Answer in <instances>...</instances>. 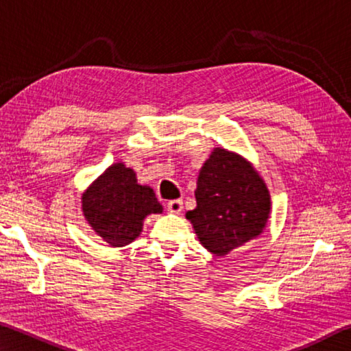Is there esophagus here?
Returning <instances> with one entry per match:
<instances>
[{
	"mask_svg": "<svg viewBox=\"0 0 351 351\" xmlns=\"http://www.w3.org/2000/svg\"><path fill=\"white\" fill-rule=\"evenodd\" d=\"M167 210L170 213H181L182 210V201L181 199H173L167 204Z\"/></svg>",
	"mask_w": 351,
	"mask_h": 351,
	"instance_id": "obj_1",
	"label": "esophagus"
}]
</instances>
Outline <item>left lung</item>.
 Listing matches in <instances>:
<instances>
[{"mask_svg": "<svg viewBox=\"0 0 351 351\" xmlns=\"http://www.w3.org/2000/svg\"><path fill=\"white\" fill-rule=\"evenodd\" d=\"M197 207L186 213L207 251L228 255L263 234L271 215V193L251 161L215 147L199 170Z\"/></svg>", "mask_w": 351, "mask_h": 351, "instance_id": "8db88e82", "label": "left lung"}]
</instances>
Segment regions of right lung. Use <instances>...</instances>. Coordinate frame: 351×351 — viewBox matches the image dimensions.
Returning <instances> with one entry per match:
<instances>
[{"label":"right lung","instance_id":"obj_1","mask_svg":"<svg viewBox=\"0 0 351 351\" xmlns=\"http://www.w3.org/2000/svg\"><path fill=\"white\" fill-rule=\"evenodd\" d=\"M83 217L91 229L111 247L134 241L144 229V219L162 213L153 189L139 184L136 171L123 162L111 164L82 193Z\"/></svg>","mask_w":351,"mask_h":351}]
</instances>
